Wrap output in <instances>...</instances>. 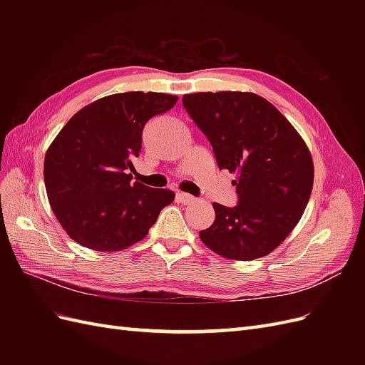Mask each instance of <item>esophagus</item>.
Masks as SVG:
<instances>
[{
	"label": "esophagus",
	"mask_w": 365,
	"mask_h": 365,
	"mask_svg": "<svg viewBox=\"0 0 365 365\" xmlns=\"http://www.w3.org/2000/svg\"><path fill=\"white\" fill-rule=\"evenodd\" d=\"M176 201H178L180 204H184V205H189V204H193L195 202V197L189 193H176Z\"/></svg>",
	"instance_id": "obj_1"
}]
</instances>
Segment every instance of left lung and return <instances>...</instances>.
I'll list each match as a JSON object with an SVG mask.
<instances>
[{
    "mask_svg": "<svg viewBox=\"0 0 365 365\" xmlns=\"http://www.w3.org/2000/svg\"><path fill=\"white\" fill-rule=\"evenodd\" d=\"M185 111L208 138L219 169L236 173L239 202H213L215 222L200 231L204 245L231 260L267 256L302 219L314 185L304 140L267 98L254 93H195Z\"/></svg>",
    "mask_w": 365,
    "mask_h": 365,
    "instance_id": "left-lung-1",
    "label": "left lung"
}]
</instances>
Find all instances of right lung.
<instances>
[{"mask_svg":"<svg viewBox=\"0 0 365 365\" xmlns=\"http://www.w3.org/2000/svg\"><path fill=\"white\" fill-rule=\"evenodd\" d=\"M176 101L164 93L106 96L76 113L53 140L43 181L54 216L77 244L101 252L125 250L145 239L173 202L172 190L130 182L129 170L148 121Z\"/></svg>","mask_w":365,"mask_h":365,"instance_id":"obj_1","label":"right lung"}]
</instances>
